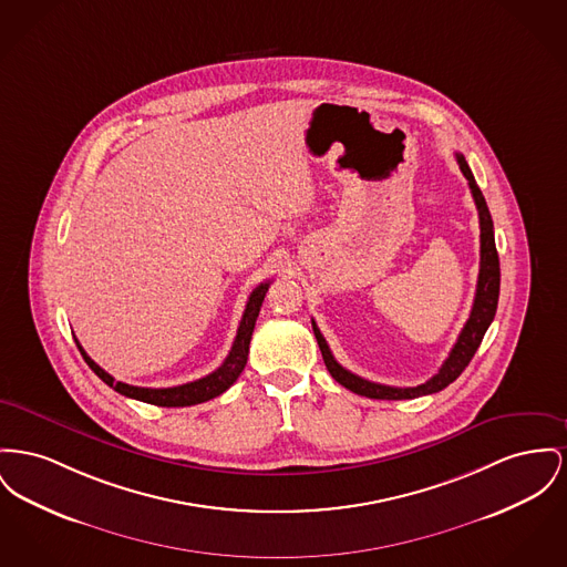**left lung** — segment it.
<instances>
[{
	"label": "left lung",
	"instance_id": "obj_1",
	"mask_svg": "<svg viewBox=\"0 0 567 567\" xmlns=\"http://www.w3.org/2000/svg\"><path fill=\"white\" fill-rule=\"evenodd\" d=\"M456 161H458V167H461L466 182H468L471 195H473V200L477 205V214H480V276H477L475 300H473V308H471V315L466 319L465 328L458 336L456 344L452 347L447 360L443 362V367L439 368V372L431 377L426 383L415 385V388H392V385L372 383L368 379H362V377L349 372L347 368L340 367L333 360L332 351H330L323 333L317 328V323L312 319V332H315V338L319 342L323 362L330 370V374L342 388H347V390H351L360 396L377 400H406L445 390L468 367V362L475 355L484 333L495 319L497 301H499L501 271L499 255H497V246H495V231H493V218H491L486 199H484L480 186L475 184V177H473L471 168L466 165L465 156L456 154Z\"/></svg>",
	"mask_w": 567,
	"mask_h": 567
}]
</instances>
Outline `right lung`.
Here are the masks:
<instances>
[{"label":"right lung","instance_id":"add662e5","mask_svg":"<svg viewBox=\"0 0 567 567\" xmlns=\"http://www.w3.org/2000/svg\"><path fill=\"white\" fill-rule=\"evenodd\" d=\"M267 289H269V280L261 282L246 301V310L241 315V321H239V328H237V336H235L234 347L227 355V360L223 362V367L216 368L212 374L197 379V381H190V383H184V385H175V388H136V385H128V383H122V381H115L109 372H104L87 353L85 349L76 342L83 360L87 362V367L92 368L102 381L113 388L117 394L122 396H128V399L141 400V402H147V404H156V406H190V404H199L205 400L216 399L220 396L223 392H227L237 377L241 374V370L246 367V360H248V349H250V338H252V330H255V323H257V317H259V310H261V303L266 298Z\"/></svg>","mask_w":567,"mask_h":567}]
</instances>
